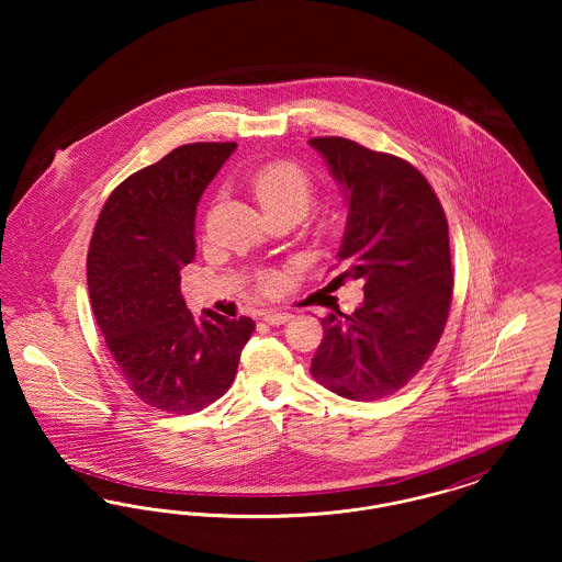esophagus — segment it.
Listing matches in <instances>:
<instances>
[{
	"mask_svg": "<svg viewBox=\"0 0 562 562\" xmlns=\"http://www.w3.org/2000/svg\"><path fill=\"white\" fill-rule=\"evenodd\" d=\"M293 318L291 314H286V312H266L263 314V321L271 324V326H280V324H284V322H289Z\"/></svg>",
	"mask_w": 562,
	"mask_h": 562,
	"instance_id": "1",
	"label": "esophagus"
}]
</instances>
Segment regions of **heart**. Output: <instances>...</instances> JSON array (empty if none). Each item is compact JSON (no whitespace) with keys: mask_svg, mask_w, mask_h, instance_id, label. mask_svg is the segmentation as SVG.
Segmentation results:
<instances>
[{"mask_svg":"<svg viewBox=\"0 0 562 562\" xmlns=\"http://www.w3.org/2000/svg\"><path fill=\"white\" fill-rule=\"evenodd\" d=\"M250 189L269 214H296L299 218L312 206L316 186L314 179L294 161H269L250 175ZM276 278L261 276V286L269 291Z\"/></svg>","mask_w":562,"mask_h":562,"instance_id":"heart-1","label":"heart"}]
</instances>
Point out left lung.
<instances>
[{
    "label": "left lung",
    "mask_w": 562,
    "mask_h": 562,
    "mask_svg": "<svg viewBox=\"0 0 562 562\" xmlns=\"http://www.w3.org/2000/svg\"><path fill=\"white\" fill-rule=\"evenodd\" d=\"M348 202L337 280H364V301L322 321L314 379L349 401L404 387L440 341L453 296L449 223L408 161L341 136L310 138Z\"/></svg>",
    "instance_id": "obj_1"
}]
</instances>
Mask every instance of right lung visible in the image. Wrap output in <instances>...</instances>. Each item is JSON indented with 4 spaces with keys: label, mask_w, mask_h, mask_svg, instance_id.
Returning <instances> with one entry per match:
<instances>
[{
    "label": "right lung",
    "mask_w": 562,
    "mask_h": 562,
    "mask_svg": "<svg viewBox=\"0 0 562 562\" xmlns=\"http://www.w3.org/2000/svg\"><path fill=\"white\" fill-rule=\"evenodd\" d=\"M236 143H191L111 191L88 248V293L109 351L134 394L189 415L218 401L236 379L255 330L246 316L204 310L181 294L195 259L198 202Z\"/></svg>",
    "instance_id": "1"
}]
</instances>
